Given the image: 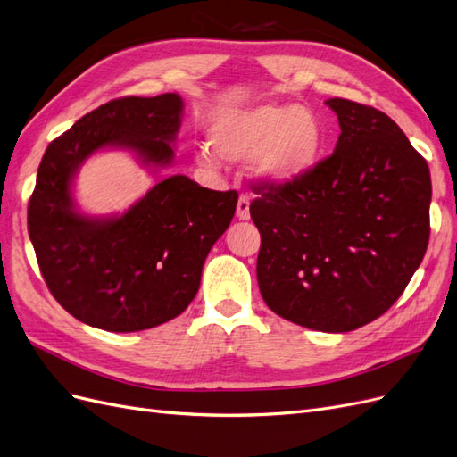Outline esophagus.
Listing matches in <instances>:
<instances>
[{"label": "esophagus", "mask_w": 457, "mask_h": 457, "mask_svg": "<svg viewBox=\"0 0 457 457\" xmlns=\"http://www.w3.org/2000/svg\"><path fill=\"white\" fill-rule=\"evenodd\" d=\"M237 217L242 220L250 219V196H240L238 205H237Z\"/></svg>", "instance_id": "1"}]
</instances>
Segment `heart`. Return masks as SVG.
Instances as JSON below:
<instances>
[{
    "label": "heart",
    "mask_w": 457,
    "mask_h": 457,
    "mask_svg": "<svg viewBox=\"0 0 457 457\" xmlns=\"http://www.w3.org/2000/svg\"><path fill=\"white\" fill-rule=\"evenodd\" d=\"M210 143L223 160L253 156V171L270 185H286L307 175L320 162L326 133L311 110L292 104H259L232 110L210 128ZM202 165H213L210 150H198Z\"/></svg>",
    "instance_id": "heart-1"
}]
</instances>
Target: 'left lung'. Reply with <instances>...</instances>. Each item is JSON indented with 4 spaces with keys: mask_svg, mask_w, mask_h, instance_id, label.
I'll return each mask as SVG.
<instances>
[{
    "mask_svg": "<svg viewBox=\"0 0 457 457\" xmlns=\"http://www.w3.org/2000/svg\"><path fill=\"white\" fill-rule=\"evenodd\" d=\"M334 154L286 185L257 183V282L269 309L329 334L370 324L403 295L428 244L431 173L379 110L328 99Z\"/></svg>",
    "mask_w": 457,
    "mask_h": 457,
    "instance_id": "8db88e82",
    "label": "left lung"
}]
</instances>
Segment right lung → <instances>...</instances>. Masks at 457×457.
I'll return each mask as SVG.
<instances>
[{
	"instance_id": "obj_1",
	"label": "right lung",
	"mask_w": 457,
	"mask_h": 457,
	"mask_svg": "<svg viewBox=\"0 0 457 457\" xmlns=\"http://www.w3.org/2000/svg\"><path fill=\"white\" fill-rule=\"evenodd\" d=\"M181 116L177 93L123 96L79 118L41 158L29 234L49 292L79 322L141 331L179 316L198 294L204 261L237 212V192L171 175L112 217L79 213L72 198L79 165L96 150H131L154 170L170 165Z\"/></svg>"
}]
</instances>
